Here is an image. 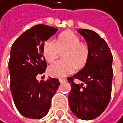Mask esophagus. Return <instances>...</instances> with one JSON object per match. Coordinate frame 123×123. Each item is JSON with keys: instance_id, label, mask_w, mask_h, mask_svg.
Segmentation results:
<instances>
[{"instance_id": "obj_1", "label": "esophagus", "mask_w": 123, "mask_h": 123, "mask_svg": "<svg viewBox=\"0 0 123 123\" xmlns=\"http://www.w3.org/2000/svg\"><path fill=\"white\" fill-rule=\"evenodd\" d=\"M67 80L65 78H60L59 79V81H60V83H63V82H65Z\"/></svg>"}]
</instances>
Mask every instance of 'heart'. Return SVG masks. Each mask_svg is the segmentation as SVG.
<instances>
[{
    "instance_id": "heart-1",
    "label": "heart",
    "mask_w": 123,
    "mask_h": 123,
    "mask_svg": "<svg viewBox=\"0 0 123 123\" xmlns=\"http://www.w3.org/2000/svg\"><path fill=\"white\" fill-rule=\"evenodd\" d=\"M63 50H65L62 55L63 60L57 61L49 67V73L53 77H65L74 69L83 68L88 60V45L80 42V38L73 31H63L55 41H46L43 46V55L48 63H53L59 56L60 51Z\"/></svg>"
}]
</instances>
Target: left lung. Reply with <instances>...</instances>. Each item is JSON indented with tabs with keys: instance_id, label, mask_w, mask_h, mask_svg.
<instances>
[{
	"instance_id": "left-lung-1",
	"label": "left lung",
	"mask_w": 123,
	"mask_h": 123,
	"mask_svg": "<svg viewBox=\"0 0 123 123\" xmlns=\"http://www.w3.org/2000/svg\"><path fill=\"white\" fill-rule=\"evenodd\" d=\"M89 46V58L82 70L68 77L71 90L68 97L71 111L78 119L92 120L99 116L111 98L113 77L112 55L108 44L95 31L78 29ZM74 79L83 83L77 85Z\"/></svg>"
}]
</instances>
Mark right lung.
Returning <instances> with one entry per match:
<instances>
[{"mask_svg":"<svg viewBox=\"0 0 123 123\" xmlns=\"http://www.w3.org/2000/svg\"><path fill=\"white\" fill-rule=\"evenodd\" d=\"M57 30L37 25L21 34L11 46L8 63L11 92L17 109L26 118L42 119L46 116L59 87L58 79L37 80V75L45 73L47 65L43 55L44 42Z\"/></svg>","mask_w":123,"mask_h":123,"instance_id":"add662e5","label":"right lung"}]
</instances>
